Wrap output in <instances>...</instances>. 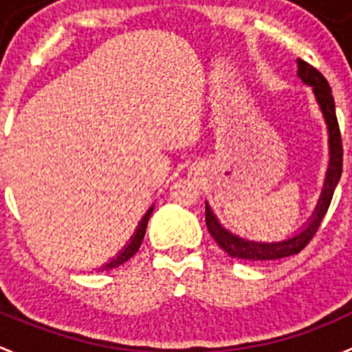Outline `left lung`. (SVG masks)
Segmentation results:
<instances>
[{
	"label": "left lung",
	"mask_w": 352,
	"mask_h": 352,
	"mask_svg": "<svg viewBox=\"0 0 352 352\" xmlns=\"http://www.w3.org/2000/svg\"><path fill=\"white\" fill-rule=\"evenodd\" d=\"M298 75L306 85H311L313 87V93H315L316 101L320 104V110H322L323 118H325L327 129H329L330 163L329 170H327L325 184H323L322 189V196H320L318 204H316L315 211H313L311 218L306 223V227L299 234H294L292 237L278 242L248 241V239H242L239 235L232 234L230 230H227L218 221V218L211 211L210 204L206 203L208 232L217 241V244L228 256H232L235 259H245V261H275V259L287 258V256L301 252L308 245V242L311 241L313 235L316 234V230H318L320 223H322L323 217H325L327 210L330 206L333 190H336L340 175H342V139H340L339 122H337L332 89H330L327 78L315 67L306 63L305 60H298Z\"/></svg>",
	"instance_id": "1"
}]
</instances>
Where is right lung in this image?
Returning a JSON list of instances; mask_svg holds the SVG:
<instances>
[{"instance_id": "obj_1", "label": "right lung", "mask_w": 352, "mask_h": 352, "mask_svg": "<svg viewBox=\"0 0 352 352\" xmlns=\"http://www.w3.org/2000/svg\"><path fill=\"white\" fill-rule=\"evenodd\" d=\"M153 208H149L148 211H146V214L142 217V220L139 221L138 228H135V234L131 237V242H129L127 245H124V249H122L120 252L117 254V258H113L111 261H108L104 267H101L100 270H111V268H117L120 267V265H124L125 261H129V259L132 258V256L135 254V252L139 251V248H141L142 244V239H144V234H146V227H148V221H149V217H151L153 213Z\"/></svg>"}]
</instances>
